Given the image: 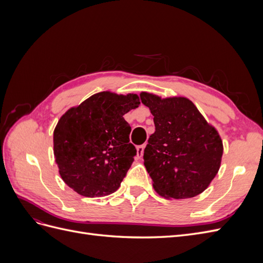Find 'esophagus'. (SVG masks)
<instances>
[{"label":"esophagus","instance_id":"1","mask_svg":"<svg viewBox=\"0 0 263 263\" xmlns=\"http://www.w3.org/2000/svg\"><path fill=\"white\" fill-rule=\"evenodd\" d=\"M144 150H145V145H140L137 147V157L141 158L142 155H144Z\"/></svg>","mask_w":263,"mask_h":263}]
</instances>
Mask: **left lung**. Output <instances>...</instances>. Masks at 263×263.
I'll return each mask as SVG.
<instances>
[{
    "instance_id": "1",
    "label": "left lung",
    "mask_w": 263,
    "mask_h": 263,
    "mask_svg": "<svg viewBox=\"0 0 263 263\" xmlns=\"http://www.w3.org/2000/svg\"><path fill=\"white\" fill-rule=\"evenodd\" d=\"M140 99L156 127L144 153L155 191L177 200L201 194L220 166L224 147L217 129L186 98L141 92Z\"/></svg>"
}]
</instances>
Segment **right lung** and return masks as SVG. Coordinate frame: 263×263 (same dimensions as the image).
<instances>
[{
  "label": "right lung",
  "instance_id": "add662e5",
  "mask_svg": "<svg viewBox=\"0 0 263 263\" xmlns=\"http://www.w3.org/2000/svg\"><path fill=\"white\" fill-rule=\"evenodd\" d=\"M140 104L137 94L100 92L69 108L53 130V155L66 184L85 197L114 193L134 157L124 119Z\"/></svg>",
  "mask_w": 263,
  "mask_h": 263
}]
</instances>
